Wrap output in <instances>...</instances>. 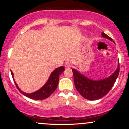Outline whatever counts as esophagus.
<instances>
[{
	"label": "esophagus",
	"instance_id": "obj_1",
	"mask_svg": "<svg viewBox=\"0 0 129 129\" xmlns=\"http://www.w3.org/2000/svg\"><path fill=\"white\" fill-rule=\"evenodd\" d=\"M65 67H67V68H70V67H72V64L71 63H69V62H66L65 63Z\"/></svg>",
	"mask_w": 129,
	"mask_h": 129
}]
</instances>
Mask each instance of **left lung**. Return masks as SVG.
I'll use <instances>...</instances> for the list:
<instances>
[{
    "instance_id": "left-lung-1",
    "label": "left lung",
    "mask_w": 129,
    "mask_h": 129,
    "mask_svg": "<svg viewBox=\"0 0 129 129\" xmlns=\"http://www.w3.org/2000/svg\"><path fill=\"white\" fill-rule=\"evenodd\" d=\"M102 37L112 41V39L102 32ZM115 43L114 42H113ZM75 88L79 93L85 99L95 101L104 97L110 90L116 81L119 74V62L115 71L107 78L101 80H92L82 74L75 69H72Z\"/></svg>"
}]
</instances>
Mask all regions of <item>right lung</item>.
<instances>
[{
	"mask_svg": "<svg viewBox=\"0 0 129 129\" xmlns=\"http://www.w3.org/2000/svg\"><path fill=\"white\" fill-rule=\"evenodd\" d=\"M64 70L65 69L63 66H61V67L55 69L51 73L47 82L39 90L30 93L22 92L20 89V88L19 87L17 84H16V82L14 80V73L12 72V71L11 74L17 88L24 95L26 96L28 98L32 99L34 100H44L49 97L55 90V89H57V85H58V80H59V75L64 71Z\"/></svg>",
	"mask_w": 129,
	"mask_h": 129,
	"instance_id": "add662e5",
	"label": "right lung"
}]
</instances>
